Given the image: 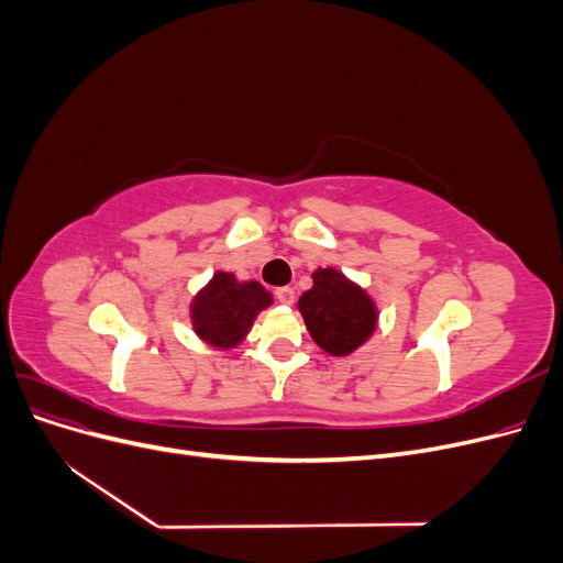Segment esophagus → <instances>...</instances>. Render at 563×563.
<instances>
[{
	"label": "esophagus",
	"mask_w": 563,
	"mask_h": 563,
	"mask_svg": "<svg viewBox=\"0 0 563 563\" xmlns=\"http://www.w3.org/2000/svg\"><path fill=\"white\" fill-rule=\"evenodd\" d=\"M277 300L282 302V305H294V300H296V291L291 286H282V288H277Z\"/></svg>",
	"instance_id": "obj_1"
}]
</instances>
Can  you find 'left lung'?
<instances>
[{"mask_svg": "<svg viewBox=\"0 0 563 563\" xmlns=\"http://www.w3.org/2000/svg\"><path fill=\"white\" fill-rule=\"evenodd\" d=\"M312 288L298 300L314 343L333 356L362 347L378 327V308L360 284L350 282L335 267H317Z\"/></svg>", "mask_w": 563, "mask_h": 563, "instance_id": "left-lung-1", "label": "left lung"}]
</instances>
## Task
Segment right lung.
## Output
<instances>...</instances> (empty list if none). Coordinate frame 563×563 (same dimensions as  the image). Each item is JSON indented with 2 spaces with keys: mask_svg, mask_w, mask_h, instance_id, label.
I'll return each instance as SVG.
<instances>
[{
  "mask_svg": "<svg viewBox=\"0 0 563 563\" xmlns=\"http://www.w3.org/2000/svg\"><path fill=\"white\" fill-rule=\"evenodd\" d=\"M272 305V294L258 282H236L232 272H216L190 305L195 333L213 347H236L255 317Z\"/></svg>",
  "mask_w": 563,
  "mask_h": 563,
  "instance_id": "obj_1",
  "label": "right lung"
}]
</instances>
